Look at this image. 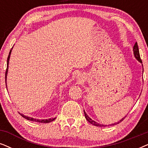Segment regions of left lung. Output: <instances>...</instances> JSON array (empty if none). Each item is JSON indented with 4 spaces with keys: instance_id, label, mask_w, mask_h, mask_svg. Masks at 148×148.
<instances>
[{
    "instance_id": "left-lung-1",
    "label": "left lung",
    "mask_w": 148,
    "mask_h": 148,
    "mask_svg": "<svg viewBox=\"0 0 148 148\" xmlns=\"http://www.w3.org/2000/svg\"><path fill=\"white\" fill-rule=\"evenodd\" d=\"M133 53H134V57L136 58V60H138L139 61V62L142 63V61L141 59V57H140V55H139V48H138V45H137V43H135V44H134V47H133ZM84 114H85V118L87 120L89 121V123L91 124H93V126H100V127H104V126H107V125H104V124H98V122H96V121H95L94 120H93V119H91L90 117L88 116V115L87 113H85V111H84ZM126 116H125V117H123L122 119H120L119 121H117V122L116 123H114V124H108V126H113V125H116V124H118L119 123L121 122V121H122L124 120V119L126 117Z\"/></svg>"
}]
</instances>
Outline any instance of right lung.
Listing matches in <instances>:
<instances>
[{
    "label": "right lung",
    "mask_w": 148,
    "mask_h": 148,
    "mask_svg": "<svg viewBox=\"0 0 148 148\" xmlns=\"http://www.w3.org/2000/svg\"><path fill=\"white\" fill-rule=\"evenodd\" d=\"M12 50H10V52H9L8 58H7V70H6V72H5V83H6V87H7V72H8V68H9V59H10L11 53H12ZM20 114L22 117H23L24 118L27 119V120L36 121V122H40V123H49V122H51V121H52L53 120H55V119H56V117H55V118H52V119L50 118V119H35V118H33V117H28V116L24 115L23 114H22V113H20Z\"/></svg>",
    "instance_id": "add662e5"
}]
</instances>
